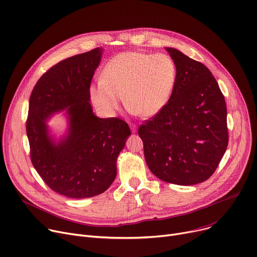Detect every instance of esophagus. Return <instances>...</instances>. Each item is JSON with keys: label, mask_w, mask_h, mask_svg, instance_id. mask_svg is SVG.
Returning a JSON list of instances; mask_svg holds the SVG:
<instances>
[{"label": "esophagus", "mask_w": 257, "mask_h": 257, "mask_svg": "<svg viewBox=\"0 0 257 257\" xmlns=\"http://www.w3.org/2000/svg\"><path fill=\"white\" fill-rule=\"evenodd\" d=\"M130 128H131L132 133H135L136 131H138V127H136V125H134V124H130Z\"/></svg>", "instance_id": "1"}]
</instances>
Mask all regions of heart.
<instances>
[{
	"label": "heart",
	"instance_id": "heart-1",
	"mask_svg": "<svg viewBox=\"0 0 257 257\" xmlns=\"http://www.w3.org/2000/svg\"><path fill=\"white\" fill-rule=\"evenodd\" d=\"M178 78L174 59L166 54L124 51L110 59L92 83L90 97L94 106L104 115H112L121 105L142 117L161 112L173 96Z\"/></svg>",
	"mask_w": 257,
	"mask_h": 257
}]
</instances>
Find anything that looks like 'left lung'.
Listing matches in <instances>:
<instances>
[{
	"mask_svg": "<svg viewBox=\"0 0 257 257\" xmlns=\"http://www.w3.org/2000/svg\"><path fill=\"white\" fill-rule=\"evenodd\" d=\"M178 69L168 104L144 122L139 135L151 172L160 180L189 186L207 181L228 145L225 99L212 72L180 50L166 47Z\"/></svg>",
	"mask_w": 257,
	"mask_h": 257,
	"instance_id": "left-lung-1",
	"label": "left lung"
}]
</instances>
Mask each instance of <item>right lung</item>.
<instances>
[{"label":"right lung","instance_id":"obj_1","mask_svg":"<svg viewBox=\"0 0 257 257\" xmlns=\"http://www.w3.org/2000/svg\"><path fill=\"white\" fill-rule=\"evenodd\" d=\"M102 49L65 59L53 66L34 87L27 118L31 161L44 183L70 198L103 193L116 176V158L131 134L118 117L100 118L90 104V85ZM67 108L68 135L56 144L45 121Z\"/></svg>","mask_w":257,"mask_h":257}]
</instances>
